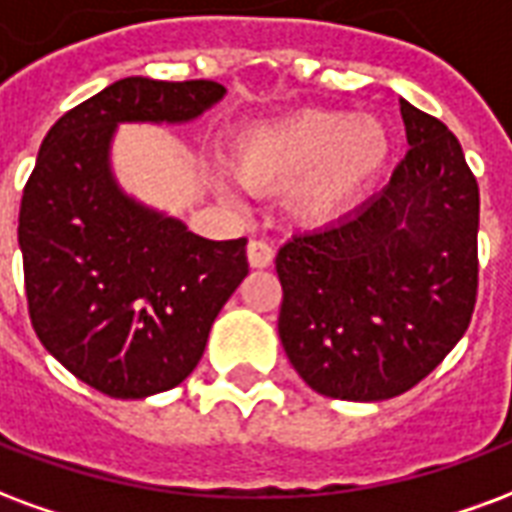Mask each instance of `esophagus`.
<instances>
[{
    "label": "esophagus",
    "mask_w": 512,
    "mask_h": 512,
    "mask_svg": "<svg viewBox=\"0 0 512 512\" xmlns=\"http://www.w3.org/2000/svg\"><path fill=\"white\" fill-rule=\"evenodd\" d=\"M246 257H249L252 268H268L274 263V246L266 244V241H249Z\"/></svg>",
    "instance_id": "1"
}]
</instances>
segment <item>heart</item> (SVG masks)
Returning a JSON list of instances; mask_svg holds the SVG:
<instances>
[{
    "mask_svg": "<svg viewBox=\"0 0 512 512\" xmlns=\"http://www.w3.org/2000/svg\"><path fill=\"white\" fill-rule=\"evenodd\" d=\"M391 151V132L377 116L306 108L238 132L230 170L252 192L282 189L298 222L331 225L366 198Z\"/></svg>",
    "mask_w": 512,
    "mask_h": 512,
    "instance_id": "1",
    "label": "heart"
}]
</instances>
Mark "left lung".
<instances>
[{
    "label": "left lung",
    "mask_w": 512,
    "mask_h": 512,
    "mask_svg": "<svg viewBox=\"0 0 512 512\" xmlns=\"http://www.w3.org/2000/svg\"><path fill=\"white\" fill-rule=\"evenodd\" d=\"M410 149L388 187L276 255L279 339L312 391H410L464 336L478 295L480 192L461 143L401 100Z\"/></svg>",
    "instance_id": "1"
}]
</instances>
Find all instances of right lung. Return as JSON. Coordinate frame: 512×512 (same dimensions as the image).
Instances as JSON below:
<instances>
[{
  "label": "right lung",
  "instance_id": "obj_1",
  "mask_svg": "<svg viewBox=\"0 0 512 512\" xmlns=\"http://www.w3.org/2000/svg\"><path fill=\"white\" fill-rule=\"evenodd\" d=\"M225 97L217 81L121 78L45 135L21 198L29 317L67 372L111 399L184 382L219 309L249 274L246 238L211 241L130 198L111 170L119 124H187Z\"/></svg>",
  "mask_w": 512,
  "mask_h": 512
}]
</instances>
